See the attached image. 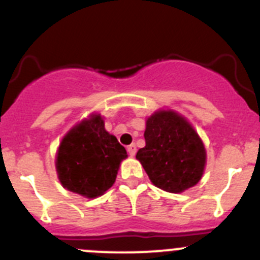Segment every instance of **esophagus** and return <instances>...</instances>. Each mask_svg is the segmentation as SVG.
Segmentation results:
<instances>
[{
  "mask_svg": "<svg viewBox=\"0 0 260 260\" xmlns=\"http://www.w3.org/2000/svg\"><path fill=\"white\" fill-rule=\"evenodd\" d=\"M127 151H128V153H129L131 156H135L136 155V151H137V147H136L135 143H132V145L128 146Z\"/></svg>",
  "mask_w": 260,
  "mask_h": 260,
  "instance_id": "obj_1",
  "label": "esophagus"
}]
</instances>
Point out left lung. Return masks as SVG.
<instances>
[{
  "mask_svg": "<svg viewBox=\"0 0 260 260\" xmlns=\"http://www.w3.org/2000/svg\"><path fill=\"white\" fill-rule=\"evenodd\" d=\"M146 146L136 155L157 188L180 193L202 178L203 143L191 125L174 112H157L146 122Z\"/></svg>",
  "mask_w": 260,
  "mask_h": 260,
  "instance_id": "obj_1",
  "label": "left lung"
}]
</instances>
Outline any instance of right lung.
<instances>
[{
  "instance_id": "right-lung-1",
  "label": "right lung",
  "mask_w": 260,
  "mask_h": 260,
  "mask_svg": "<svg viewBox=\"0 0 260 260\" xmlns=\"http://www.w3.org/2000/svg\"><path fill=\"white\" fill-rule=\"evenodd\" d=\"M125 148L104 128L100 115H92L71 129L60 142L58 176L64 188L95 198L114 184Z\"/></svg>"
}]
</instances>
